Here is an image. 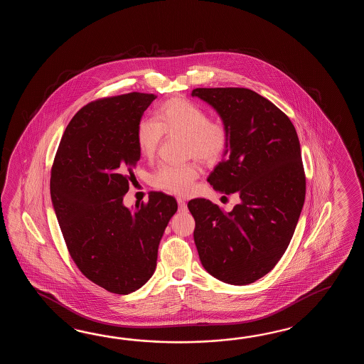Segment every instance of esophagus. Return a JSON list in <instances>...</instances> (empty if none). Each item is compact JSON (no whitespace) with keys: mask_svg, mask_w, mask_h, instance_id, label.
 Instances as JSON below:
<instances>
[{"mask_svg":"<svg viewBox=\"0 0 364 364\" xmlns=\"http://www.w3.org/2000/svg\"><path fill=\"white\" fill-rule=\"evenodd\" d=\"M177 201H178V209L181 212H185V210H187V204H186L185 200H182L181 198H178Z\"/></svg>","mask_w":364,"mask_h":364,"instance_id":"esophagus-1","label":"esophagus"}]
</instances>
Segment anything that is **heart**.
Instances as JSON below:
<instances>
[{"label": "heart", "instance_id": "b5f03b06", "mask_svg": "<svg viewBox=\"0 0 364 364\" xmlns=\"http://www.w3.org/2000/svg\"><path fill=\"white\" fill-rule=\"evenodd\" d=\"M165 135L185 138L187 159H198L204 164L216 163L229 144V130L224 122L209 119L200 105L182 97H173L156 109L154 121L144 119L136 129V143L140 154L152 159ZM199 177L195 163L186 165H161L152 177L157 188L174 195H187L193 191Z\"/></svg>", "mask_w": 364, "mask_h": 364}]
</instances>
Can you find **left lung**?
<instances>
[{"label":"left lung","mask_w":364,"mask_h":364,"mask_svg":"<svg viewBox=\"0 0 364 364\" xmlns=\"http://www.w3.org/2000/svg\"><path fill=\"white\" fill-rule=\"evenodd\" d=\"M229 130L223 161L209 174L220 193L240 196L232 212L207 199L187 207L204 269L230 285H248L271 272L293 238L306 196L294 124L273 102L247 88H195Z\"/></svg>","instance_id":"obj_1"}]
</instances>
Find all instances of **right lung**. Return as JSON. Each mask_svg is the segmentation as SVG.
Returning <instances> with one entry per match:
<instances>
[{
  "instance_id": "obj_1",
  "label": "right lung",
  "mask_w": 364,
  "mask_h": 364,
  "mask_svg": "<svg viewBox=\"0 0 364 364\" xmlns=\"http://www.w3.org/2000/svg\"><path fill=\"white\" fill-rule=\"evenodd\" d=\"M152 93L92 101L68 124L55 154L50 198L74 263L96 285L130 294L155 273L165 228L177 212L166 193L124 205L139 161L136 129Z\"/></svg>"
}]
</instances>
